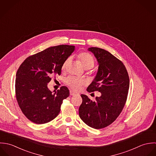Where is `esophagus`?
Returning a JSON list of instances; mask_svg holds the SVG:
<instances>
[{"mask_svg":"<svg viewBox=\"0 0 156 156\" xmlns=\"http://www.w3.org/2000/svg\"><path fill=\"white\" fill-rule=\"evenodd\" d=\"M78 94V93H77V92H74V91H73V90H70V95L74 96V95H76V94Z\"/></svg>","mask_w":156,"mask_h":156,"instance_id":"1","label":"esophagus"}]
</instances>
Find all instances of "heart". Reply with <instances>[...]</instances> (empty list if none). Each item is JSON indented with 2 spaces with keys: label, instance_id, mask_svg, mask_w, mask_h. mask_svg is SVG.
I'll list each match as a JSON object with an SVG mask.
<instances>
[{
  "label": "heart",
  "instance_id": "obj_1",
  "mask_svg": "<svg viewBox=\"0 0 156 156\" xmlns=\"http://www.w3.org/2000/svg\"><path fill=\"white\" fill-rule=\"evenodd\" d=\"M78 58L80 60L83 66L86 69H90L94 65V60L93 57L87 52H81L78 55ZM70 61V57L67 58L63 63L62 69H65ZM66 84L74 90H78L84 84L83 80L73 76H69L66 80Z\"/></svg>",
  "mask_w": 156,
  "mask_h": 156
}]
</instances>
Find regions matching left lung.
<instances>
[{"label": "left lung", "mask_w": 156, "mask_h": 156, "mask_svg": "<svg viewBox=\"0 0 156 156\" xmlns=\"http://www.w3.org/2000/svg\"><path fill=\"white\" fill-rule=\"evenodd\" d=\"M88 50L94 54L99 67L87 91H97L101 95L94 101L87 96L81 94L83 102L79 108V115L86 124L101 129L112 124L122 111L127 99L129 79L123 62L109 52L95 47Z\"/></svg>", "instance_id": "1"}]
</instances>
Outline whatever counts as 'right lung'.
Segmentation results:
<instances>
[{
	"instance_id": "obj_1",
	"label": "right lung",
	"mask_w": 156,
	"mask_h": 156,
	"mask_svg": "<svg viewBox=\"0 0 156 156\" xmlns=\"http://www.w3.org/2000/svg\"><path fill=\"white\" fill-rule=\"evenodd\" d=\"M74 49V46L64 44L50 47L28 57L17 70L16 99L22 113L32 122L46 124L58 115L69 90L62 86L52 93L47 86L51 75H61L63 63Z\"/></svg>"
}]
</instances>
